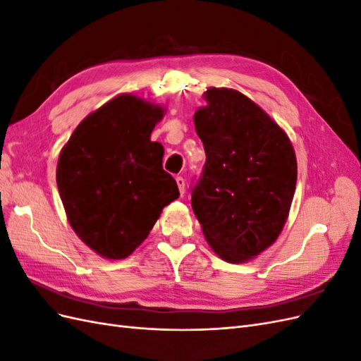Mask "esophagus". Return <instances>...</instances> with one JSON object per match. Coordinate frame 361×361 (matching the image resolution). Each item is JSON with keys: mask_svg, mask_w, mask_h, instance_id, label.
Instances as JSON below:
<instances>
[{"mask_svg": "<svg viewBox=\"0 0 361 361\" xmlns=\"http://www.w3.org/2000/svg\"><path fill=\"white\" fill-rule=\"evenodd\" d=\"M176 183H178L180 194H183V192H185V179H183L182 176H178V178H176Z\"/></svg>", "mask_w": 361, "mask_h": 361, "instance_id": "1", "label": "esophagus"}]
</instances>
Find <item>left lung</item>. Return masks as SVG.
<instances>
[{
    "label": "left lung",
    "instance_id": "8db88e82",
    "mask_svg": "<svg viewBox=\"0 0 361 361\" xmlns=\"http://www.w3.org/2000/svg\"><path fill=\"white\" fill-rule=\"evenodd\" d=\"M204 99L194 125L206 162L191 206L215 253L241 264L274 244L285 226L297 158L285 130L241 92L211 87Z\"/></svg>",
    "mask_w": 361,
    "mask_h": 361
}]
</instances>
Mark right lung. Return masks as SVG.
Wrapping results in <instances>:
<instances>
[{"mask_svg": "<svg viewBox=\"0 0 361 361\" xmlns=\"http://www.w3.org/2000/svg\"><path fill=\"white\" fill-rule=\"evenodd\" d=\"M164 108L120 94L87 116L60 152L57 187L73 232L105 259H125L145 241L162 207L179 197L150 141Z\"/></svg>", "mask_w": 361, "mask_h": 361, "instance_id": "obj_1", "label": "right lung"}]
</instances>
